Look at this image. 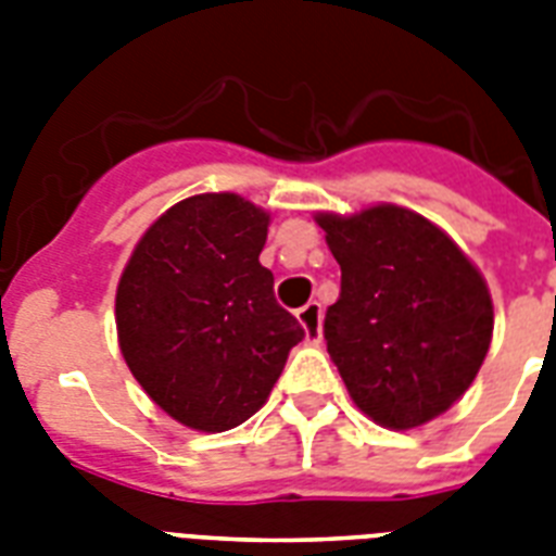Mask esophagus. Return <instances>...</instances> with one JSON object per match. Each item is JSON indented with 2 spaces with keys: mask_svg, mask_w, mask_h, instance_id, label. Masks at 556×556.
<instances>
[{
  "mask_svg": "<svg viewBox=\"0 0 556 556\" xmlns=\"http://www.w3.org/2000/svg\"><path fill=\"white\" fill-rule=\"evenodd\" d=\"M296 320H300V326H303L308 343H320L323 340V305L317 303V300L305 303L303 308L296 312Z\"/></svg>",
  "mask_w": 556,
  "mask_h": 556,
  "instance_id": "obj_1",
  "label": "esophagus"
}]
</instances>
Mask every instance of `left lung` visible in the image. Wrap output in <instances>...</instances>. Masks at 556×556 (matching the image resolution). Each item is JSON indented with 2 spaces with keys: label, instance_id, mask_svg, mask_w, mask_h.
Listing matches in <instances>:
<instances>
[{
  "label": "left lung",
  "instance_id": "left-lung-1",
  "mask_svg": "<svg viewBox=\"0 0 556 556\" xmlns=\"http://www.w3.org/2000/svg\"><path fill=\"white\" fill-rule=\"evenodd\" d=\"M340 265L329 355L357 409L389 430L447 413L491 349L488 282L430 218L395 204L317 213Z\"/></svg>",
  "mask_w": 556,
  "mask_h": 556
}]
</instances>
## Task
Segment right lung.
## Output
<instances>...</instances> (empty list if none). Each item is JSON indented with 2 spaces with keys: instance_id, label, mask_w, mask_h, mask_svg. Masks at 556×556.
<instances>
[{
  "instance_id": "right-lung-1",
  "label": "right lung",
  "mask_w": 556,
  "mask_h": 556,
  "mask_svg": "<svg viewBox=\"0 0 556 556\" xmlns=\"http://www.w3.org/2000/svg\"><path fill=\"white\" fill-rule=\"evenodd\" d=\"M270 216L236 192H201L155 218L115 296L117 343L143 392L199 432L248 421L303 326L262 268Z\"/></svg>"
}]
</instances>
